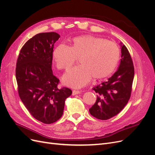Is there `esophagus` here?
<instances>
[{
	"mask_svg": "<svg viewBox=\"0 0 155 155\" xmlns=\"http://www.w3.org/2000/svg\"><path fill=\"white\" fill-rule=\"evenodd\" d=\"M81 91H76V90H74L72 91V95H76V94H80Z\"/></svg>",
	"mask_w": 155,
	"mask_h": 155,
	"instance_id": "esophagus-1",
	"label": "esophagus"
}]
</instances>
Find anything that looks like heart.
Returning a JSON list of instances; mask_svg holds the SVG:
<instances>
[{"label": "heart", "mask_w": 155, "mask_h": 155, "mask_svg": "<svg viewBox=\"0 0 155 155\" xmlns=\"http://www.w3.org/2000/svg\"><path fill=\"white\" fill-rule=\"evenodd\" d=\"M58 68L68 70L80 58L79 67L64 75V85L73 88L86 85L94 78L101 79L112 73L120 58V50L114 42L91 35L75 37L72 46L59 45L54 51Z\"/></svg>", "instance_id": "1"}]
</instances>
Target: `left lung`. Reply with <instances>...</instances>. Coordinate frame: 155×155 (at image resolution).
<instances>
[{
    "instance_id": "1",
    "label": "left lung",
    "mask_w": 155,
    "mask_h": 155,
    "mask_svg": "<svg viewBox=\"0 0 155 155\" xmlns=\"http://www.w3.org/2000/svg\"><path fill=\"white\" fill-rule=\"evenodd\" d=\"M121 45V61L117 71L107 81L93 88L96 101L89 109L92 116L106 120L118 114L127 104L132 91L134 69L126 46Z\"/></svg>"
}]
</instances>
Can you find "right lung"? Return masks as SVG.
Instances as JSON below:
<instances>
[{
    "mask_svg": "<svg viewBox=\"0 0 155 155\" xmlns=\"http://www.w3.org/2000/svg\"><path fill=\"white\" fill-rule=\"evenodd\" d=\"M59 37L55 32L35 35L22 47L16 64L21 100L34 118L46 124L62 116L65 100L72 92L58 87L59 79L51 70L54 45Z\"/></svg>",
    "mask_w": 155,
    "mask_h": 155,
    "instance_id": "right-lung-1",
    "label": "right lung"
}]
</instances>
